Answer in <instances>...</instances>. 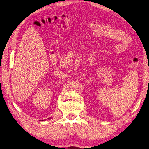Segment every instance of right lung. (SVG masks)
Segmentation results:
<instances>
[{"mask_svg":"<svg viewBox=\"0 0 149 149\" xmlns=\"http://www.w3.org/2000/svg\"><path fill=\"white\" fill-rule=\"evenodd\" d=\"M50 119V118H48V119Z\"/></svg>","mask_w":149,"mask_h":149,"instance_id":"right-lung-1","label":"right lung"}]
</instances>
